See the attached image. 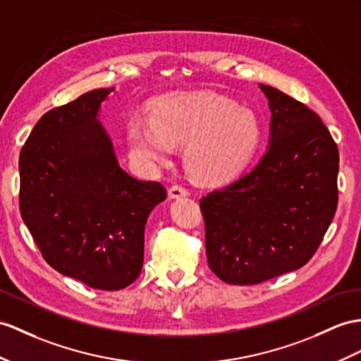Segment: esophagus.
<instances>
[{
	"mask_svg": "<svg viewBox=\"0 0 361 361\" xmlns=\"http://www.w3.org/2000/svg\"><path fill=\"white\" fill-rule=\"evenodd\" d=\"M169 195H170L171 199L185 197V196H188V190H187L185 187L178 185V183H176V185H173V187L169 190Z\"/></svg>",
	"mask_w": 361,
	"mask_h": 361,
	"instance_id": "1",
	"label": "esophagus"
}]
</instances>
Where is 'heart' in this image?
<instances>
[{
	"label": "heart",
	"instance_id": "heart-1",
	"mask_svg": "<svg viewBox=\"0 0 361 361\" xmlns=\"http://www.w3.org/2000/svg\"><path fill=\"white\" fill-rule=\"evenodd\" d=\"M153 122L128 126L131 153L144 164L169 159L173 145L185 147V165L197 179H228L256 150L260 124L250 109L214 93L169 96L153 105Z\"/></svg>",
	"mask_w": 361,
	"mask_h": 361
}]
</instances>
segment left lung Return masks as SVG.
<instances>
[{"label":"left lung","mask_w":361,"mask_h":361,"mask_svg":"<svg viewBox=\"0 0 361 361\" xmlns=\"http://www.w3.org/2000/svg\"><path fill=\"white\" fill-rule=\"evenodd\" d=\"M271 110L269 145L248 173L200 199L211 271L256 285L306 265L337 209L338 148L305 104L259 84Z\"/></svg>","instance_id":"obj_1"}]
</instances>
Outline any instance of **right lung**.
<instances>
[{"mask_svg":"<svg viewBox=\"0 0 361 361\" xmlns=\"http://www.w3.org/2000/svg\"><path fill=\"white\" fill-rule=\"evenodd\" d=\"M113 90L87 92L42 114L20 153V211L42 257L102 291L137 279L148 214L166 197L162 183L121 169L98 121Z\"/></svg>","mask_w":361,"mask_h":361,"instance_id":"add662e5","label":"right lung"}]
</instances>
